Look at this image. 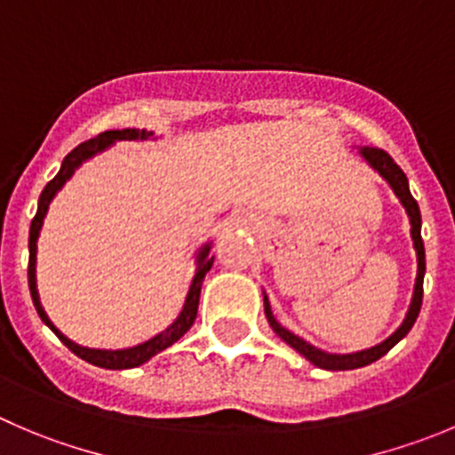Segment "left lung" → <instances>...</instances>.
I'll use <instances>...</instances> for the list:
<instances>
[{
	"label": "left lung",
	"mask_w": 455,
	"mask_h": 455,
	"mask_svg": "<svg viewBox=\"0 0 455 455\" xmlns=\"http://www.w3.org/2000/svg\"><path fill=\"white\" fill-rule=\"evenodd\" d=\"M360 156L366 160V163H369L371 167H373L375 172H378L379 176H382L384 180H387L388 185H391L393 194L400 198L402 207H404L406 214H409L411 239H413L415 257H418V275H415L413 297H411L409 310H406V317H404V322L400 323V328H397L391 337H387L382 344L371 346V348H364V350H357V353H346V355L326 353V350L308 344L306 339L297 337L295 332H290L288 328L281 326V323L275 319V315H272L267 295L263 292V308H266V317H267V323L272 326V331H275L276 335L285 341V344L292 346L297 353L304 355L310 364H315L317 369H323V371H353V369H362V366H369V364H373V362H378L382 355H387L388 350L397 344V341L404 339L406 332L413 328L415 319H418L419 308H422V281H425L427 263H425V243H422V235H419V230H422V219H419L418 201L411 196L406 174L400 170V167H397V163L387 154V151L378 149V147H360Z\"/></svg>",
	"instance_id": "left-lung-1"
}]
</instances>
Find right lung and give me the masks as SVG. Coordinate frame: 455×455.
I'll use <instances>...</instances> for the list:
<instances>
[{"label": "right lung", "mask_w": 455, "mask_h": 455, "mask_svg": "<svg viewBox=\"0 0 455 455\" xmlns=\"http://www.w3.org/2000/svg\"><path fill=\"white\" fill-rule=\"evenodd\" d=\"M154 138V132H147V129H123V132H105L100 136L91 138V140L82 142L77 145L71 154H67V158L62 160V167L60 172L55 174V179L51 183H46V188L42 189L40 194V201H37V214L30 223V232H28V288H30V297H33V306H36L37 315H40L42 322L60 337L64 346H67L71 353H76L80 360L89 362L93 366H100V369H109V371H124V369H136V366L145 364L149 362L154 355L163 353L165 348H170L172 344L180 339L185 332L192 328L194 319H196L198 313V299H201V285L205 275L210 272L212 263H214V257H210V250L212 243H205L203 248H198L196 252V272H194V279L189 283L188 290V297H185V304L183 310H180L179 317L170 323L163 332L154 335L151 339L142 341V344L132 346V348H118V350H107V348H86V346L76 344V341L68 339L67 335L58 331L53 326V322L49 319L46 310L42 308V301H40V292H37V275H36V267H37V239H40V232H42V225H44L46 219V212H49L51 201L55 198V194L67 185V180L76 174L77 167L82 163H86L89 158L93 156L102 154L105 149H109L114 142L118 140H149Z\"/></svg>", "instance_id": "right-lung-1"}]
</instances>
